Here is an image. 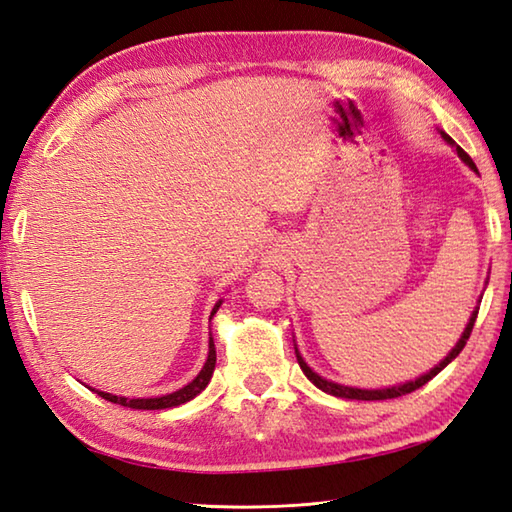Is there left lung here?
Here are the masks:
<instances>
[{
  "label": "left lung",
  "mask_w": 512,
  "mask_h": 512,
  "mask_svg": "<svg viewBox=\"0 0 512 512\" xmlns=\"http://www.w3.org/2000/svg\"><path fill=\"white\" fill-rule=\"evenodd\" d=\"M442 136H444V140H447L449 145H453L455 147V151H458V156L466 162V165H469L473 171H477V167H475V162L471 160V156L466 154V151L460 147V145H455L453 143V138L449 136V134H444L442 132ZM475 319H477V310L471 314V321H469V325H466L464 328V332H462V339L458 341V345L453 347V350L449 352V356L444 358V361L440 363V365H436L431 369L429 374H424V376H420V378H416V380H411V383H405V385H398V387H389V389H354V387H345V385H336V383H332V380H325V378H321L319 374H314L312 369L308 367V363L303 361V358L299 356V352H297V361H299V367L303 369V374H306L314 385H317L319 389H323L325 394H332V396H339V398H350V400H389V398H398V396H405V394H411V391H416V389H420L422 385H427L429 380L436 376V374H440L444 367H447L455 356H458L462 350H464V345H466V341H469V336H471V332H473V325H475Z\"/></svg>",
  "instance_id": "left-lung-1"
}]
</instances>
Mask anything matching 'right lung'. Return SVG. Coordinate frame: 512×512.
<instances>
[{
    "label": "right lung",
    "mask_w": 512,
    "mask_h": 512,
    "mask_svg": "<svg viewBox=\"0 0 512 512\" xmlns=\"http://www.w3.org/2000/svg\"><path fill=\"white\" fill-rule=\"evenodd\" d=\"M222 301L215 303V308L211 312V317L217 312V308H220ZM213 369H215V345H213V339H209V358H206V363L202 367V372L195 376L189 385H184L182 389L173 391V394H167V396H160V398H121V396H112V394H105V391H96L101 398L114 402V405H123V407H129V409H169V407H178L182 405V402H189L191 398H195L200 394V391L209 385V380L213 376Z\"/></svg>",
    "instance_id": "1"
}]
</instances>
